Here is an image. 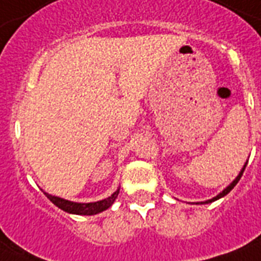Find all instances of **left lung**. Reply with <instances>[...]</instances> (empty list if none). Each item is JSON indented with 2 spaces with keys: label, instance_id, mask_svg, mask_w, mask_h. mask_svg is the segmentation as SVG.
<instances>
[{
  "label": "left lung",
  "instance_id": "left-lung-1",
  "mask_svg": "<svg viewBox=\"0 0 261 261\" xmlns=\"http://www.w3.org/2000/svg\"><path fill=\"white\" fill-rule=\"evenodd\" d=\"M247 164L248 163H245V165H244V168L243 169H241V172H240L239 173V176H237V177L234 178V180H233V181L230 182V184H229V186L226 187V188H225V190L222 191V192H221V194H218L217 195V196H215V198H213V199H208V200H206V202H200V204H206V203H211V202H215V200H218V199H221V198H223V196H225V195H227L229 194V192H230L231 190H233V188H234L236 187V184H237V182L240 181V178H241V176H243V173H244V171H245V167H247Z\"/></svg>",
  "mask_w": 261,
  "mask_h": 261
}]
</instances>
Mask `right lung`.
Here are the masks:
<instances>
[{"label": "right lung", "instance_id": "add662e5", "mask_svg": "<svg viewBox=\"0 0 261 261\" xmlns=\"http://www.w3.org/2000/svg\"><path fill=\"white\" fill-rule=\"evenodd\" d=\"M44 195L50 199L51 202L54 203L55 206L59 207L61 210L66 211V213L77 215H94L98 214V213H101V211L107 210V208H110V207L112 206V203L115 202V199L118 198L119 188L107 199H102V200L92 203L70 202V200H66V199L58 198V196H53V195L47 194V192H44Z\"/></svg>", "mask_w": 261, "mask_h": 261}]
</instances>
